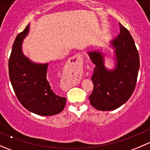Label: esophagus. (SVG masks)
Returning <instances> with one entry per match:
<instances>
[{"mask_svg": "<svg viewBox=\"0 0 150 150\" xmlns=\"http://www.w3.org/2000/svg\"><path fill=\"white\" fill-rule=\"evenodd\" d=\"M70 62H71V64L77 65V66L81 64L83 62L82 55H81V54H79V53L76 54V55H75L74 56L72 57L71 59V61H70Z\"/></svg>", "mask_w": 150, "mask_h": 150, "instance_id": "34e87169", "label": "esophagus"}]
</instances>
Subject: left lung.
Segmentation results:
<instances>
[{
	"label": "left lung",
	"instance_id": "left-lung-1",
	"mask_svg": "<svg viewBox=\"0 0 150 150\" xmlns=\"http://www.w3.org/2000/svg\"><path fill=\"white\" fill-rule=\"evenodd\" d=\"M120 34L110 42L114 49L115 69L104 65V55L100 51L88 52L95 65L92 76L93 92L89 95L90 104L99 110H113L130 98L137 84L139 69V56L129 30L119 23Z\"/></svg>",
	"mask_w": 150,
	"mask_h": 150
}]
</instances>
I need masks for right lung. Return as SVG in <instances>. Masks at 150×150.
Wrapping results in <instances>:
<instances>
[{
    "label": "right lung",
    "instance_id": "add662e5",
    "mask_svg": "<svg viewBox=\"0 0 150 150\" xmlns=\"http://www.w3.org/2000/svg\"><path fill=\"white\" fill-rule=\"evenodd\" d=\"M29 24L16 37L8 61L11 83L21 104L39 115H53L63 110L66 99L54 92L47 79L48 64H36L23 54V40L29 33Z\"/></svg>",
    "mask_w": 150,
    "mask_h": 150
}]
</instances>
